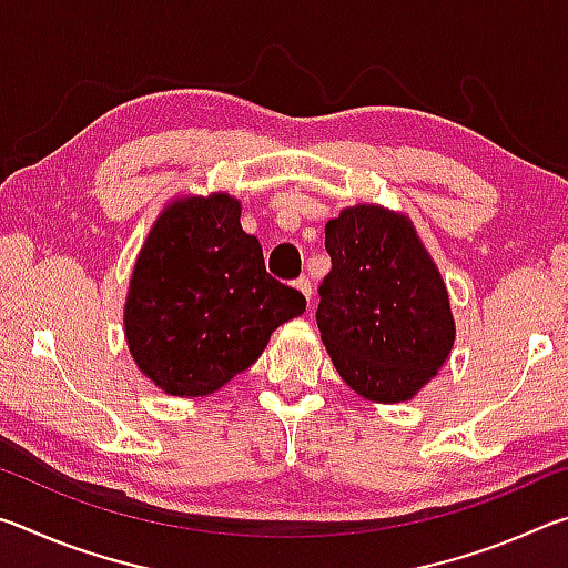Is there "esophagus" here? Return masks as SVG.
Returning <instances> with one entry per match:
<instances>
[{"mask_svg": "<svg viewBox=\"0 0 568 568\" xmlns=\"http://www.w3.org/2000/svg\"><path fill=\"white\" fill-rule=\"evenodd\" d=\"M295 287H297V291H301V293L307 297V303H313V283L307 281V277H297V281H295Z\"/></svg>", "mask_w": 568, "mask_h": 568, "instance_id": "obj_1", "label": "esophagus"}]
</instances>
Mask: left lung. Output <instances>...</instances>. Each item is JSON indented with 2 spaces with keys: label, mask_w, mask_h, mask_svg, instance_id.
<instances>
[{
  "label": "left lung",
  "mask_w": 568,
  "mask_h": 568,
  "mask_svg": "<svg viewBox=\"0 0 568 568\" xmlns=\"http://www.w3.org/2000/svg\"><path fill=\"white\" fill-rule=\"evenodd\" d=\"M325 250L331 271L315 321L335 371L363 398H413L448 358L456 328L410 220L376 205L348 207L325 225Z\"/></svg>",
  "instance_id": "left-lung-1"
}]
</instances>
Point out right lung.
I'll use <instances>...</instances> for the list:
<instances>
[{
    "label": "right lung",
    "mask_w": 568,
    "mask_h": 568,
    "mask_svg": "<svg viewBox=\"0 0 568 568\" xmlns=\"http://www.w3.org/2000/svg\"><path fill=\"white\" fill-rule=\"evenodd\" d=\"M305 297L265 271L230 195L178 200L134 265L124 335L138 368L170 396H207L261 358Z\"/></svg>",
    "instance_id": "add662e5"
}]
</instances>
